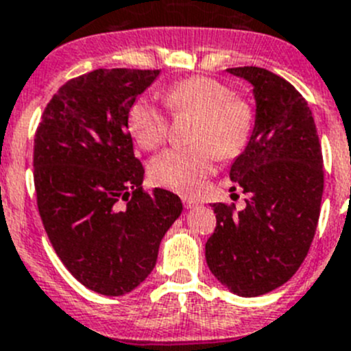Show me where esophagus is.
Wrapping results in <instances>:
<instances>
[{"mask_svg":"<svg viewBox=\"0 0 351 351\" xmlns=\"http://www.w3.org/2000/svg\"><path fill=\"white\" fill-rule=\"evenodd\" d=\"M182 202H184L186 208H195V206L199 205L198 199H195V198H182Z\"/></svg>","mask_w":351,"mask_h":351,"instance_id":"34e87169","label":"esophagus"}]
</instances>
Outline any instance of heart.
Here are the masks:
<instances>
[{
    "instance_id": "1",
    "label": "heart",
    "mask_w": 351,
    "mask_h": 351,
    "mask_svg": "<svg viewBox=\"0 0 351 351\" xmlns=\"http://www.w3.org/2000/svg\"><path fill=\"white\" fill-rule=\"evenodd\" d=\"M176 117H191L188 148L165 149L149 163V179L156 186L179 193H195L213 170L215 155L232 158L248 145L255 112L250 101L208 77H191L162 95ZM129 131L143 149H155L167 139L169 120L148 99H139L129 112Z\"/></svg>"
}]
</instances>
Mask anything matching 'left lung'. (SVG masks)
Returning <instances> with one entry per match:
<instances>
[{
	"instance_id": "obj_1",
	"label": "left lung",
	"mask_w": 351,
	"mask_h": 351,
	"mask_svg": "<svg viewBox=\"0 0 351 351\" xmlns=\"http://www.w3.org/2000/svg\"><path fill=\"white\" fill-rule=\"evenodd\" d=\"M228 72L253 86L256 103L255 128L229 172L248 198L243 210L213 203L217 226L205 256L229 291L252 298L289 281L308 253L324 191L322 149L312 112L288 81L260 66Z\"/></svg>"
}]
</instances>
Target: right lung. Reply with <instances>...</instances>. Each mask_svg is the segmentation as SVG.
<instances>
[{
    "mask_svg": "<svg viewBox=\"0 0 351 351\" xmlns=\"http://www.w3.org/2000/svg\"><path fill=\"white\" fill-rule=\"evenodd\" d=\"M158 73L98 69L70 79L36 131L34 186L46 234L73 278L99 295L138 288L182 212L178 195L143 191L145 169L128 131L132 105Z\"/></svg>",
    "mask_w": 351,
    "mask_h": 351,
    "instance_id": "right-lung-1",
    "label": "right lung"
}]
</instances>
